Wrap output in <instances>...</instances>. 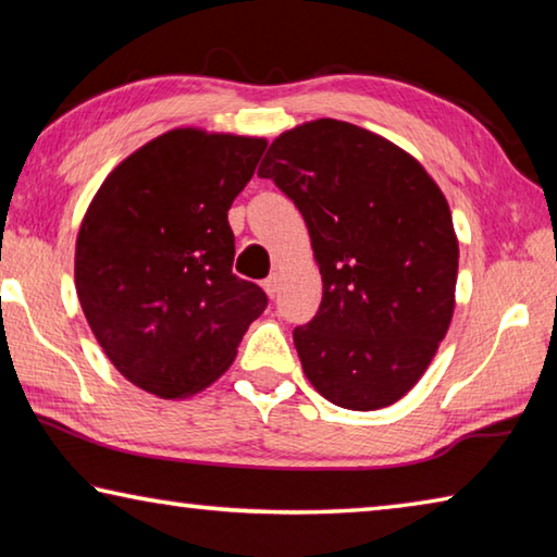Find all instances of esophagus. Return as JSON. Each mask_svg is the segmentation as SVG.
<instances>
[{
  "label": "esophagus",
  "instance_id": "1",
  "mask_svg": "<svg viewBox=\"0 0 557 557\" xmlns=\"http://www.w3.org/2000/svg\"><path fill=\"white\" fill-rule=\"evenodd\" d=\"M262 289L268 292V297L277 295V275H270L265 282H262Z\"/></svg>",
  "mask_w": 557,
  "mask_h": 557
}]
</instances>
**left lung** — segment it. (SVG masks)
Masks as SVG:
<instances>
[{
	"label": "left lung",
	"instance_id": "8db88e82",
	"mask_svg": "<svg viewBox=\"0 0 557 557\" xmlns=\"http://www.w3.org/2000/svg\"><path fill=\"white\" fill-rule=\"evenodd\" d=\"M272 178L307 223L322 305L295 329L309 383L346 410H381L422 379L455 314L459 243L445 194L391 139L322 117L270 145Z\"/></svg>",
	"mask_w": 557,
	"mask_h": 557
}]
</instances>
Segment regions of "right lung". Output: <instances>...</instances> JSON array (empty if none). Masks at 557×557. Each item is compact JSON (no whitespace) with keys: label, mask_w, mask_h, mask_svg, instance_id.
Returning a JSON list of instances; mask_svg holds the SVG:
<instances>
[{"label":"right lung","mask_w":557,"mask_h":557,"mask_svg":"<svg viewBox=\"0 0 557 557\" xmlns=\"http://www.w3.org/2000/svg\"><path fill=\"white\" fill-rule=\"evenodd\" d=\"M265 147V137L169 129L122 159L83 215V314L112 366L157 398L219 381L265 312V292L233 275L228 225Z\"/></svg>","instance_id":"right-lung-1"}]
</instances>
